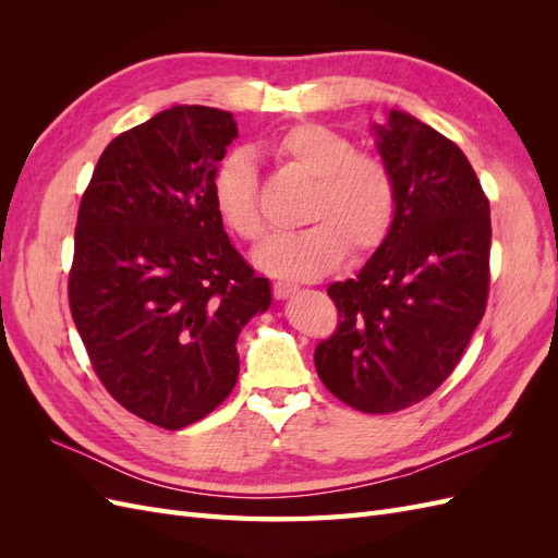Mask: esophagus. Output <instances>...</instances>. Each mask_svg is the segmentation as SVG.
Instances as JSON below:
<instances>
[{
	"label": "esophagus",
	"mask_w": 558,
	"mask_h": 558,
	"mask_svg": "<svg viewBox=\"0 0 558 558\" xmlns=\"http://www.w3.org/2000/svg\"><path fill=\"white\" fill-rule=\"evenodd\" d=\"M295 291H298L295 283H286V281H275V283H272V295H275L277 300L289 298V295H293Z\"/></svg>",
	"instance_id": "obj_1"
}]
</instances>
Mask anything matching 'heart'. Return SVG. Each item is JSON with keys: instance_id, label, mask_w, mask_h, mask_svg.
I'll return each mask as SVG.
<instances>
[{"instance_id": "b5f03b06", "label": "heart", "mask_w": 558, "mask_h": 558, "mask_svg": "<svg viewBox=\"0 0 558 558\" xmlns=\"http://www.w3.org/2000/svg\"><path fill=\"white\" fill-rule=\"evenodd\" d=\"M281 165L305 174L312 189L302 205L298 232L269 238L253 260L265 275L312 281L353 258L375 253L393 230L398 185L379 156L353 148L347 134L320 123H298L269 144ZM211 199L221 223L244 242L265 232L260 185L253 162L232 154L211 174Z\"/></svg>"}]
</instances>
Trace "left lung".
I'll return each instance as SVG.
<instances>
[{"instance_id":"1","label":"left lung","mask_w":558,"mask_h":558,"mask_svg":"<svg viewBox=\"0 0 558 558\" xmlns=\"http://www.w3.org/2000/svg\"><path fill=\"white\" fill-rule=\"evenodd\" d=\"M375 130L398 216L359 277L328 286L340 320L314 363L349 408L391 414L440 388L482 320L492 214L475 170L445 134L402 111Z\"/></svg>"}]
</instances>
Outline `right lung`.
I'll list each match as a JSON object with an SVG mask.
<instances>
[{"instance_id":"obj_1","label":"right lung","mask_w":558,"mask_h":558,"mask_svg":"<svg viewBox=\"0 0 558 558\" xmlns=\"http://www.w3.org/2000/svg\"><path fill=\"white\" fill-rule=\"evenodd\" d=\"M234 137L228 111L165 109L118 134L81 197L76 330L109 396L167 430L230 396L240 330L272 302L214 209L211 174Z\"/></svg>"}]
</instances>
